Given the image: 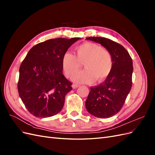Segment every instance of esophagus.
Masks as SVG:
<instances>
[{
    "instance_id": "esophagus-1",
    "label": "esophagus",
    "mask_w": 155,
    "mask_h": 155,
    "mask_svg": "<svg viewBox=\"0 0 155 155\" xmlns=\"http://www.w3.org/2000/svg\"><path fill=\"white\" fill-rule=\"evenodd\" d=\"M79 86H80V85H79V84H76V83H74V84H73V85H72L73 88H77L79 87Z\"/></svg>"
}]
</instances>
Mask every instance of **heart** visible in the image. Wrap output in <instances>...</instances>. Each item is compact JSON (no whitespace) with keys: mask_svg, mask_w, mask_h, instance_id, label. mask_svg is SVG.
Returning a JSON list of instances; mask_svg holds the SVG:
<instances>
[{"mask_svg":"<svg viewBox=\"0 0 155 155\" xmlns=\"http://www.w3.org/2000/svg\"><path fill=\"white\" fill-rule=\"evenodd\" d=\"M76 55L64 53L62 58L63 71L68 78H71L84 63L85 70L76 74L73 80L76 83L101 81L109 76L113 67V59L110 51L93 43H85L75 48Z\"/></svg>","mask_w":155,"mask_h":155,"instance_id":"heart-1","label":"heart"}]
</instances>
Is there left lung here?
<instances>
[{
  "instance_id": "8db88e82",
  "label": "left lung",
  "mask_w": 155,
  "mask_h": 155,
  "mask_svg": "<svg viewBox=\"0 0 155 155\" xmlns=\"http://www.w3.org/2000/svg\"><path fill=\"white\" fill-rule=\"evenodd\" d=\"M87 39L104 46L113 59L109 76L99 85L91 87L85 102L86 109L91 114L107 118L120 111L132 87L133 61L122 45L109 39L90 37Z\"/></svg>"
}]
</instances>
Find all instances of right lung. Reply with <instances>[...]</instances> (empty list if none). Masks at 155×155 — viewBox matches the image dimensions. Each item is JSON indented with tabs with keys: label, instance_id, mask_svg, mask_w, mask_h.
<instances>
[{
	"label": "right lung",
	"instance_id": "right-lung-1",
	"mask_svg": "<svg viewBox=\"0 0 155 155\" xmlns=\"http://www.w3.org/2000/svg\"><path fill=\"white\" fill-rule=\"evenodd\" d=\"M79 37L56 38L30 49L19 68L18 94L27 110L37 118H48L63 109L72 83L63 74L62 58Z\"/></svg>",
	"mask_w": 155,
	"mask_h": 155
}]
</instances>
